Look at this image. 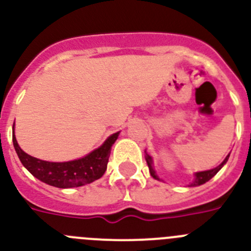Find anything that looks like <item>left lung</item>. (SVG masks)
<instances>
[{"mask_svg":"<svg viewBox=\"0 0 251 251\" xmlns=\"http://www.w3.org/2000/svg\"><path fill=\"white\" fill-rule=\"evenodd\" d=\"M228 157H229V155H228V156L226 157V159H224V161H223V163L221 164V165L217 166V168H214V169H212V170L201 171V173L195 174V176H196V177H195V181H193V182L191 183L190 186H200V185H203V183H206L207 181L211 180V178L213 177V176L216 175V174L218 173V171L221 170L222 168H223L224 164H226V161H228ZM147 163H148V166H149L150 175H151L152 177H154V178H156V180H160V178L157 177V176H156V174H155L154 169H152V166H151V157H150L149 155H148V154H147Z\"/></svg>","mask_w":251,"mask_h":251,"instance_id":"left-lung-1","label":"left lung"}]
</instances>
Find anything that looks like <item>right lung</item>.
<instances>
[{
  "label": "right lung",
  "mask_w": 251,
  "mask_h": 251,
  "mask_svg": "<svg viewBox=\"0 0 251 251\" xmlns=\"http://www.w3.org/2000/svg\"><path fill=\"white\" fill-rule=\"evenodd\" d=\"M118 133L112 134L99 149L85 157L66 163H50L33 157L23 151L17 143L13 133V145L21 163L34 177L50 186L59 188L78 187L102 177L107 169L111 148L118 138Z\"/></svg>",
  "instance_id": "obj_1"
}]
</instances>
